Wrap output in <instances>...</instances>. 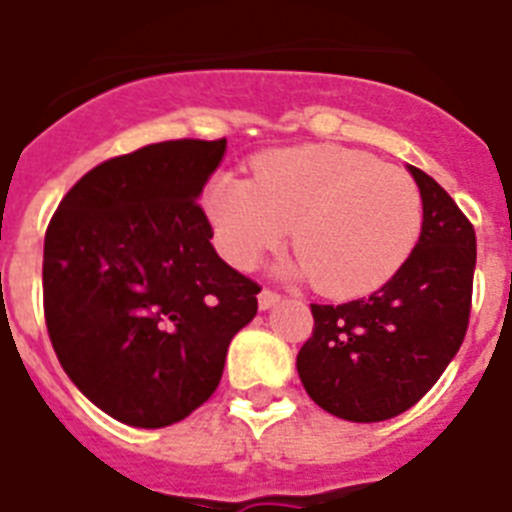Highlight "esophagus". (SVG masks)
<instances>
[{"label": "esophagus", "mask_w": 512, "mask_h": 512, "mask_svg": "<svg viewBox=\"0 0 512 512\" xmlns=\"http://www.w3.org/2000/svg\"><path fill=\"white\" fill-rule=\"evenodd\" d=\"M281 302V294L273 289H263L260 291V296H257V304H260V309H270L273 304Z\"/></svg>", "instance_id": "1"}]
</instances>
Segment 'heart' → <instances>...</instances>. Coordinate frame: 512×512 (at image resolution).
Segmentation results:
<instances>
[{
  "mask_svg": "<svg viewBox=\"0 0 512 512\" xmlns=\"http://www.w3.org/2000/svg\"><path fill=\"white\" fill-rule=\"evenodd\" d=\"M216 244L252 268L294 229L296 276L333 299L377 291L422 234V192L403 169L338 145H299L257 158L255 179L221 174L205 190Z\"/></svg>",
  "mask_w": 512,
  "mask_h": 512,
  "instance_id": "obj_1",
  "label": "heart"
}]
</instances>
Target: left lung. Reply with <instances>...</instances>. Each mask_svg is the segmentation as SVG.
I'll return each instance as SVG.
<instances>
[{
    "label": "left lung",
    "instance_id": "obj_1",
    "mask_svg": "<svg viewBox=\"0 0 512 512\" xmlns=\"http://www.w3.org/2000/svg\"><path fill=\"white\" fill-rule=\"evenodd\" d=\"M424 205L419 242L367 299L309 304L315 328L296 369L309 398L346 422H385L440 380L468 330L476 234L453 197L411 166Z\"/></svg>",
    "mask_w": 512,
    "mask_h": 512
}]
</instances>
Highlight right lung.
I'll return each instance as SVG.
<instances>
[{"mask_svg":"<svg viewBox=\"0 0 512 512\" xmlns=\"http://www.w3.org/2000/svg\"><path fill=\"white\" fill-rule=\"evenodd\" d=\"M221 140H166L77 179L46 229L44 317L59 364L132 427L182 422L216 393L257 286L226 265L197 197Z\"/></svg>","mask_w":512,"mask_h":512,"instance_id":"1","label":"right lung"}]
</instances>
